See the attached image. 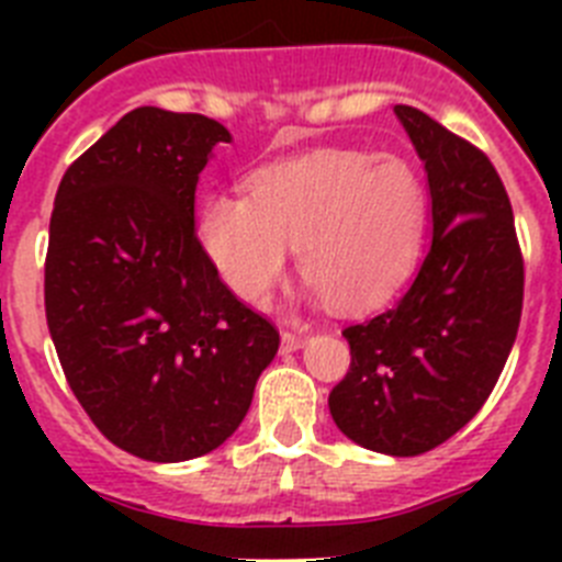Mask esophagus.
I'll return each mask as SVG.
<instances>
[{
	"instance_id": "obj_1",
	"label": "esophagus",
	"mask_w": 562,
	"mask_h": 562,
	"mask_svg": "<svg viewBox=\"0 0 562 562\" xmlns=\"http://www.w3.org/2000/svg\"><path fill=\"white\" fill-rule=\"evenodd\" d=\"M304 346V337L295 335V331H281V351L290 355V351H297Z\"/></svg>"
}]
</instances>
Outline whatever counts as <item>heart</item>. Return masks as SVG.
Segmentation results:
<instances>
[{
    "mask_svg": "<svg viewBox=\"0 0 562 562\" xmlns=\"http://www.w3.org/2000/svg\"><path fill=\"white\" fill-rule=\"evenodd\" d=\"M428 193L400 157L317 151L258 173L245 196H211L200 241L245 304L265 306L301 247V272L321 304L369 312L414 272Z\"/></svg>",
    "mask_w": 562,
    "mask_h": 562,
    "instance_id": "heart-1",
    "label": "heart"
}]
</instances>
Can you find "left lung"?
<instances>
[{
  "label": "left lung",
  "mask_w": 562,
  "mask_h": 562,
  "mask_svg": "<svg viewBox=\"0 0 562 562\" xmlns=\"http://www.w3.org/2000/svg\"><path fill=\"white\" fill-rule=\"evenodd\" d=\"M430 188L428 256L391 310L346 326L349 374L329 394L360 448L419 456L459 434L493 394L524 310L513 205L481 148L414 106H394Z\"/></svg>",
  "instance_id": "left-lung-1"
}]
</instances>
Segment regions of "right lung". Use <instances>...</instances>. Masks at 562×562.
Here are the masks:
<instances>
[{"label":"right lung","instance_id":"1","mask_svg":"<svg viewBox=\"0 0 562 562\" xmlns=\"http://www.w3.org/2000/svg\"><path fill=\"white\" fill-rule=\"evenodd\" d=\"M231 132L140 106L64 173L49 216L44 310L95 428L146 461H188L241 425L278 329L213 270L193 200Z\"/></svg>","mask_w":562,"mask_h":562}]
</instances>
